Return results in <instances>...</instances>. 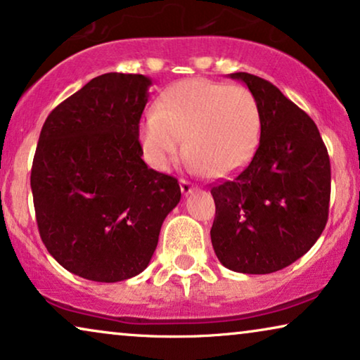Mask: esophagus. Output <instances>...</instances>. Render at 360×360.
<instances>
[{"mask_svg": "<svg viewBox=\"0 0 360 360\" xmlns=\"http://www.w3.org/2000/svg\"><path fill=\"white\" fill-rule=\"evenodd\" d=\"M180 190H181V193H184V195H190L191 191L195 190V186L191 185L188 180H180Z\"/></svg>", "mask_w": 360, "mask_h": 360, "instance_id": "esophagus-1", "label": "esophagus"}]
</instances>
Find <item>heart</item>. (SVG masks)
<instances>
[{"instance_id":"heart-1","label":"heart","mask_w":360,"mask_h":360,"mask_svg":"<svg viewBox=\"0 0 360 360\" xmlns=\"http://www.w3.org/2000/svg\"><path fill=\"white\" fill-rule=\"evenodd\" d=\"M260 132V111L245 86H228L205 78L172 85L141 124L144 159L167 170L180 154L181 137L193 170L224 176L250 159Z\"/></svg>"}]
</instances>
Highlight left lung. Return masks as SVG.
Returning a JSON list of instances; mask_svg holds the SVG:
<instances>
[{
  "mask_svg": "<svg viewBox=\"0 0 360 360\" xmlns=\"http://www.w3.org/2000/svg\"><path fill=\"white\" fill-rule=\"evenodd\" d=\"M260 111L257 150L233 180L211 188V243L219 262L240 274H272L307 254L328 223L331 164L314 121L277 86L245 72Z\"/></svg>",
  "mask_w": 360,
  "mask_h": 360,
  "instance_id": "8db88e82",
  "label": "left lung"
}]
</instances>
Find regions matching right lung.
<instances>
[{
	"instance_id": "obj_1",
	"label": "right lung",
	"mask_w": 360,
	"mask_h": 360,
	"mask_svg": "<svg viewBox=\"0 0 360 360\" xmlns=\"http://www.w3.org/2000/svg\"><path fill=\"white\" fill-rule=\"evenodd\" d=\"M150 85L137 73H105L42 126L31 170L39 234L78 277L111 283L141 274L180 201L175 176L142 160L139 121Z\"/></svg>"
}]
</instances>
